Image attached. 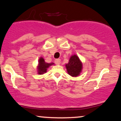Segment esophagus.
Masks as SVG:
<instances>
[{
    "instance_id": "esophagus-1",
    "label": "esophagus",
    "mask_w": 121,
    "mask_h": 121,
    "mask_svg": "<svg viewBox=\"0 0 121 121\" xmlns=\"http://www.w3.org/2000/svg\"><path fill=\"white\" fill-rule=\"evenodd\" d=\"M60 62H61V60L60 59H56L55 60V63L56 65H60Z\"/></svg>"
}]
</instances>
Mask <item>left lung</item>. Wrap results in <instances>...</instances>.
Listing matches in <instances>:
<instances>
[{"instance_id":"left-lung-1","label":"left lung","mask_w":121,"mask_h":121,"mask_svg":"<svg viewBox=\"0 0 121 121\" xmlns=\"http://www.w3.org/2000/svg\"><path fill=\"white\" fill-rule=\"evenodd\" d=\"M67 72L72 76H77L81 72L82 64L78 56L75 55L70 57L68 64H66Z\"/></svg>"}]
</instances>
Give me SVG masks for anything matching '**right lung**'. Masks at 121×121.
I'll use <instances>...</instances> for the list:
<instances>
[{
	"label": "right lung",
	"instance_id": "1",
	"mask_svg": "<svg viewBox=\"0 0 121 121\" xmlns=\"http://www.w3.org/2000/svg\"><path fill=\"white\" fill-rule=\"evenodd\" d=\"M54 64V63H51V64H48L46 63L45 62L44 59L43 57H40L39 61V66L38 67V74L41 75L45 73L47 71V69L50 66Z\"/></svg>",
	"mask_w": 121,
	"mask_h": 121
}]
</instances>
